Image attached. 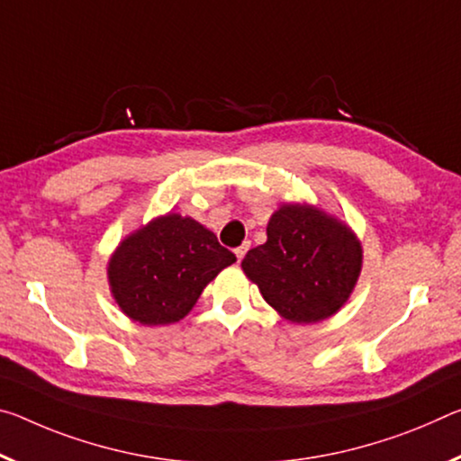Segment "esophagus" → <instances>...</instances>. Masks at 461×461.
I'll list each match as a JSON object with an SVG mask.
<instances>
[{
    "label": "esophagus",
    "mask_w": 461,
    "mask_h": 461,
    "mask_svg": "<svg viewBox=\"0 0 461 461\" xmlns=\"http://www.w3.org/2000/svg\"><path fill=\"white\" fill-rule=\"evenodd\" d=\"M233 252H236V257H238V260H242V258H244V254L248 252V244L244 242L242 246H238V248H236V250H233Z\"/></svg>",
    "instance_id": "obj_1"
}]
</instances>
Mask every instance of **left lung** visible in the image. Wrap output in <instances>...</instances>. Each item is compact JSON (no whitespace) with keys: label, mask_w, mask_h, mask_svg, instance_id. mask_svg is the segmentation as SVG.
I'll return each instance as SVG.
<instances>
[{"label":"left lung","mask_w":461,"mask_h":461,"mask_svg":"<svg viewBox=\"0 0 461 461\" xmlns=\"http://www.w3.org/2000/svg\"><path fill=\"white\" fill-rule=\"evenodd\" d=\"M361 262V242L348 225L313 204L285 203L270 217L267 242L248 250L242 268L285 320L313 324L347 303Z\"/></svg>","instance_id":"left-lung-1"}]
</instances>
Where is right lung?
I'll use <instances>...</instances> for the list:
<instances>
[{
    "label": "right lung",
    "mask_w": 461,
    "mask_h": 461,
    "mask_svg": "<svg viewBox=\"0 0 461 461\" xmlns=\"http://www.w3.org/2000/svg\"><path fill=\"white\" fill-rule=\"evenodd\" d=\"M236 254L191 217L167 213L131 233L108 262L114 302L145 326L174 324Z\"/></svg>",
    "instance_id": "1"
}]
</instances>
